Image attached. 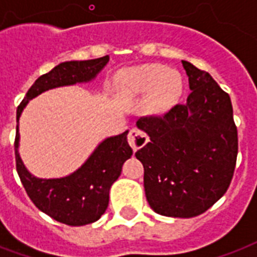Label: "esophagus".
Wrapping results in <instances>:
<instances>
[{
	"instance_id": "obj_1",
	"label": "esophagus",
	"mask_w": 257,
	"mask_h": 257,
	"mask_svg": "<svg viewBox=\"0 0 257 257\" xmlns=\"http://www.w3.org/2000/svg\"><path fill=\"white\" fill-rule=\"evenodd\" d=\"M148 140H149L148 135L143 132V131H140V129L133 128L129 131L128 143L129 145H131V148H132L135 152L143 148V147L148 143Z\"/></svg>"
}]
</instances>
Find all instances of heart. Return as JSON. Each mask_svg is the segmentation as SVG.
<instances>
[{
    "instance_id": "obj_1",
    "label": "heart",
    "mask_w": 257,
    "mask_h": 257,
    "mask_svg": "<svg viewBox=\"0 0 257 257\" xmlns=\"http://www.w3.org/2000/svg\"><path fill=\"white\" fill-rule=\"evenodd\" d=\"M126 86L135 94L147 93L152 89L148 108L152 112H161L179 98L183 90V80L179 73L172 72L167 66L151 64L129 70Z\"/></svg>"
}]
</instances>
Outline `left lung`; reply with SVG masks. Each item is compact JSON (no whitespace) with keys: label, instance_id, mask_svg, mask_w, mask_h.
<instances>
[{"label":"left lung","instance_id":"8db88e82","mask_svg":"<svg viewBox=\"0 0 257 257\" xmlns=\"http://www.w3.org/2000/svg\"><path fill=\"white\" fill-rule=\"evenodd\" d=\"M181 62L192 90L187 104L137 120L151 141L136 157L144 165L145 196L153 211L189 219L227 192L239 144L229 94L208 72Z\"/></svg>","mask_w":257,"mask_h":257}]
</instances>
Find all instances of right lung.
Wrapping results in <instances>:
<instances>
[{
	"label": "right lung",
	"instance_id": "1",
	"mask_svg": "<svg viewBox=\"0 0 257 257\" xmlns=\"http://www.w3.org/2000/svg\"><path fill=\"white\" fill-rule=\"evenodd\" d=\"M109 61V56L66 61L34 81L17 108V121L26 104L48 89L90 81ZM128 131L102 141L81 168L62 179H37L26 171L18 155V125L14 151L16 168L26 193L36 207L56 221L78 227L94 223L106 211L109 189L121 175L122 164L132 156Z\"/></svg>",
	"mask_w": 257,
	"mask_h": 257
}]
</instances>
